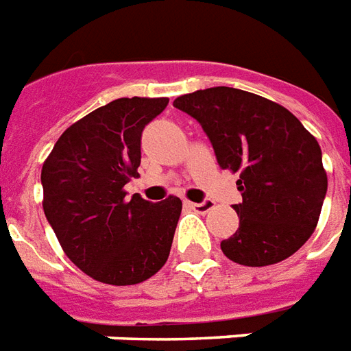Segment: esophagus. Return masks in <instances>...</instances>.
<instances>
[{"label": "esophagus", "mask_w": 351, "mask_h": 351, "mask_svg": "<svg viewBox=\"0 0 351 351\" xmlns=\"http://www.w3.org/2000/svg\"><path fill=\"white\" fill-rule=\"evenodd\" d=\"M189 207L196 210V213H209V210L215 207V202H210V199H205L202 204H191V202H189Z\"/></svg>", "instance_id": "obj_1"}]
</instances>
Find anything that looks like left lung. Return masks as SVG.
Wrapping results in <instances>:
<instances>
[{"label":"left lung","mask_w":351,"mask_h":351,"mask_svg":"<svg viewBox=\"0 0 351 351\" xmlns=\"http://www.w3.org/2000/svg\"><path fill=\"white\" fill-rule=\"evenodd\" d=\"M173 107L202 123L220 168L239 173V229L220 242L223 255L268 266L296 254L313 235L328 191L315 136L283 105L229 86L183 94Z\"/></svg>","instance_id":"1"}]
</instances>
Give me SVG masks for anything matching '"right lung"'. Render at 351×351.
<instances>
[{
    "instance_id": "1",
    "label": "right lung",
    "mask_w": 351,
    "mask_h": 351,
    "mask_svg": "<svg viewBox=\"0 0 351 351\" xmlns=\"http://www.w3.org/2000/svg\"><path fill=\"white\" fill-rule=\"evenodd\" d=\"M168 97H120L72 123L42 165L44 215L68 259L107 285L146 281L165 266L181 199L159 204L123 186L138 176L142 129Z\"/></svg>"
}]
</instances>
